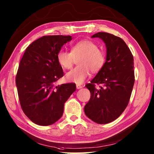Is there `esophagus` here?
Wrapping results in <instances>:
<instances>
[{"label": "esophagus", "instance_id": "34e87169", "mask_svg": "<svg viewBox=\"0 0 154 154\" xmlns=\"http://www.w3.org/2000/svg\"><path fill=\"white\" fill-rule=\"evenodd\" d=\"M76 88H77V89H81V88H83V85H79V84H77V85H76Z\"/></svg>", "mask_w": 154, "mask_h": 154}]
</instances>
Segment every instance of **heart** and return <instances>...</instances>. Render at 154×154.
Wrapping results in <instances>:
<instances>
[{"label": "heart", "mask_w": 154, "mask_h": 154, "mask_svg": "<svg viewBox=\"0 0 154 154\" xmlns=\"http://www.w3.org/2000/svg\"><path fill=\"white\" fill-rule=\"evenodd\" d=\"M78 59L79 66L66 74V79L78 84L83 83L90 75V71L97 72L101 70L106 63V55L98 49L96 43L89 40L77 42L71 46V52L60 50L57 54V60L64 69H71Z\"/></svg>", "instance_id": "obj_1"}]
</instances>
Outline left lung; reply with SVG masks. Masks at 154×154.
Here are the masks:
<instances>
[{"label": "left lung", "instance_id": "1", "mask_svg": "<svg viewBox=\"0 0 154 154\" xmlns=\"http://www.w3.org/2000/svg\"><path fill=\"white\" fill-rule=\"evenodd\" d=\"M91 38H100L107 50L104 66L91 83L85 85L91 93L84 107L86 116L97 124H107L121 115L129 102L135 83L133 57L121 38L98 32ZM99 85L97 89L95 84Z\"/></svg>", "mask_w": 154, "mask_h": 154}]
</instances>
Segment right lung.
I'll return each instance as SVG.
<instances>
[{"mask_svg":"<svg viewBox=\"0 0 154 154\" xmlns=\"http://www.w3.org/2000/svg\"><path fill=\"white\" fill-rule=\"evenodd\" d=\"M71 35H44L27 46L19 63L16 85L21 107L35 124L48 126L63 116L75 83L55 85L64 75L57 54Z\"/></svg>","mask_w":154,"mask_h":154,"instance_id":"obj_1","label":"right lung"}]
</instances>
